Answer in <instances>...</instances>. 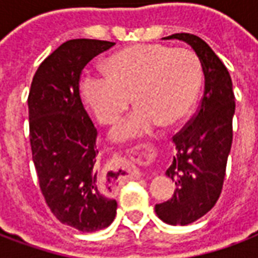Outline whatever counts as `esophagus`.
Returning <instances> with one entry per match:
<instances>
[{
    "label": "esophagus",
    "instance_id": "obj_1",
    "mask_svg": "<svg viewBox=\"0 0 258 258\" xmlns=\"http://www.w3.org/2000/svg\"><path fill=\"white\" fill-rule=\"evenodd\" d=\"M130 156H131V159L134 162H138L141 164H148V163H151L155 159V156H156V149L152 145H149V144H145V145H142L140 148L134 149V151H131Z\"/></svg>",
    "mask_w": 258,
    "mask_h": 258
}]
</instances>
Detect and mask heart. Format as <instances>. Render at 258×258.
<instances>
[{"instance_id":"heart-1","label":"heart","mask_w":258,"mask_h":258,"mask_svg":"<svg viewBox=\"0 0 258 258\" xmlns=\"http://www.w3.org/2000/svg\"><path fill=\"white\" fill-rule=\"evenodd\" d=\"M103 69L107 77L87 74L80 92L101 124L116 123L134 101L137 110L110 131L116 142L148 135L157 124L179 123L194 106L202 84L196 53L159 44L125 48L107 59Z\"/></svg>"}]
</instances>
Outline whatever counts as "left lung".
<instances>
[{
    "label": "left lung",
    "instance_id": "obj_1",
    "mask_svg": "<svg viewBox=\"0 0 258 258\" xmlns=\"http://www.w3.org/2000/svg\"><path fill=\"white\" fill-rule=\"evenodd\" d=\"M163 40L190 45L205 74L199 110L173 138L177 153L166 171L175 182L173 198L155 206L157 217L166 224L189 225L209 213L221 194L232 145L235 95L227 68L202 38L177 33Z\"/></svg>",
    "mask_w": 258,
    "mask_h": 258
}]
</instances>
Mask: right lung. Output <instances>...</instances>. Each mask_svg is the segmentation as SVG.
Instances as JSON below:
<instances>
[{
  "instance_id": "1",
  "label": "right lung",
  "mask_w": 258,
  "mask_h": 258,
  "mask_svg": "<svg viewBox=\"0 0 258 258\" xmlns=\"http://www.w3.org/2000/svg\"><path fill=\"white\" fill-rule=\"evenodd\" d=\"M113 45L88 38L63 42L37 69L27 99L31 153L42 195L59 221L81 232L109 227L117 209L98 177V133L79 91L85 64Z\"/></svg>"
}]
</instances>
